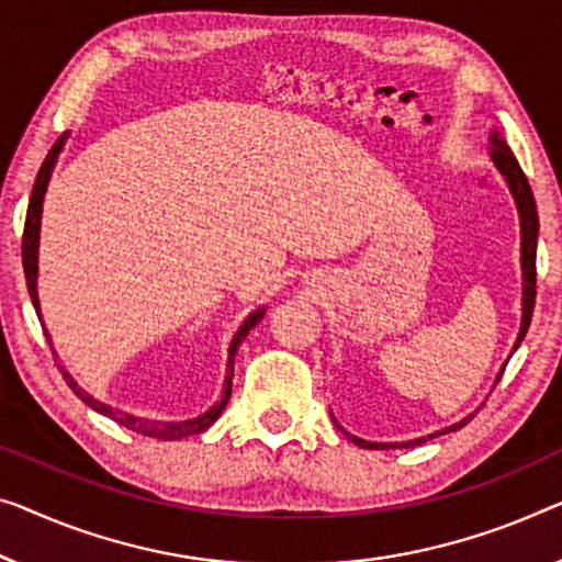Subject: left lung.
Returning <instances> with one entry per match:
<instances>
[{"instance_id":"left-lung-1","label":"left lung","mask_w":562,"mask_h":562,"mask_svg":"<svg viewBox=\"0 0 562 562\" xmlns=\"http://www.w3.org/2000/svg\"><path fill=\"white\" fill-rule=\"evenodd\" d=\"M490 158L492 164H495V169L499 171L502 179H505L509 194L515 199V206H517V216H520V270H522V317H520V333H517V340L513 346V353L517 348H520V342L525 340V333L530 328V321H532V307H535V257H538V232H540V220H538V206H535V196H532V189L530 183H527V176L520 169V164H517V158L513 150H509L505 136H502L499 131H490ZM513 353L507 356V361L513 358ZM507 361L502 363L499 373L495 383L502 379V373H505V366ZM472 418L469 414L462 422L447 426V429H439L429 434V437H418V439H408V441H368L361 437H353V434H348L350 439H353L358 447L363 449H404V447H418V443L429 441V439H437L443 437V434L449 431H457L462 429V426ZM335 422V418H333ZM335 426L340 429V424L335 422Z\"/></svg>"}]
</instances>
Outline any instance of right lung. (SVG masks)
I'll use <instances>...</instances> for the list:
<instances>
[{"label": "right lung", "mask_w": 562, "mask_h": 562, "mask_svg": "<svg viewBox=\"0 0 562 562\" xmlns=\"http://www.w3.org/2000/svg\"><path fill=\"white\" fill-rule=\"evenodd\" d=\"M70 136V131L63 133L60 138L55 140V146L49 148V154L45 158V164H42V169L35 179V187H32V196H30V206H27V222H24V237H22V265H24V280H27V290H30V297H32V305L37 310V317L42 323V310H40V295H37V274H40V227H42V204H45V194H47V183L53 179V171H55V164L57 158H60L63 148H65V140ZM267 313V307H257L255 313H249L245 317V323L239 325V330L234 333V338L229 342V358H227V375H224V386H222V396L216 401L214 406H209L204 414H199L194 418H187V422H158V418H144V416H136V414H128V412H121V408H113L103 404V401H98L95 396H90L86 389L78 386V381L72 379L70 373L65 371L63 366H57L63 371V379L67 381V386L72 389L75 396H78L82 404H88L93 412L103 414L108 418H113V422H119L125 429L136 431V434H146V437H156V439H183V437H191V434H201L206 431L209 426H212L216 418L222 416L224 408L229 404V396H232V375H234V356H237V350L241 346V340L247 338L249 330L255 328V325L262 321ZM45 338L49 342V348H53L55 353V361H57V350L53 346V338H49V333L45 328Z\"/></svg>", "instance_id": "right-lung-1"}]
</instances>
